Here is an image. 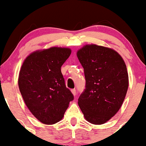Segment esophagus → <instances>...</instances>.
I'll list each match as a JSON object with an SVG mask.
<instances>
[{
  "label": "esophagus",
  "instance_id": "obj_1",
  "mask_svg": "<svg viewBox=\"0 0 146 146\" xmlns=\"http://www.w3.org/2000/svg\"><path fill=\"white\" fill-rule=\"evenodd\" d=\"M72 93L74 96H75V95H76V89H72Z\"/></svg>",
  "mask_w": 146,
  "mask_h": 146
}]
</instances>
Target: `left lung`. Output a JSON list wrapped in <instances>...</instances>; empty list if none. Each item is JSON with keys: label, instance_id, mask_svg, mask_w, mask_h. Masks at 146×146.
Returning a JSON list of instances; mask_svg holds the SVG:
<instances>
[{"label": "left lung", "instance_id": "8db88e82", "mask_svg": "<svg viewBox=\"0 0 146 146\" xmlns=\"http://www.w3.org/2000/svg\"><path fill=\"white\" fill-rule=\"evenodd\" d=\"M76 56L86 79V89L78 99L79 108L88 122L105 123L119 111L126 95L125 62L113 49L94 44L79 49Z\"/></svg>", "mask_w": 146, "mask_h": 146}]
</instances>
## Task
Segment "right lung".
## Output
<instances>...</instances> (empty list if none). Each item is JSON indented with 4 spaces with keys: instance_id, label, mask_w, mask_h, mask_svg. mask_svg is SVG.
<instances>
[{
    "instance_id": "add662e5",
    "label": "right lung",
    "mask_w": 146,
    "mask_h": 146,
    "mask_svg": "<svg viewBox=\"0 0 146 146\" xmlns=\"http://www.w3.org/2000/svg\"><path fill=\"white\" fill-rule=\"evenodd\" d=\"M71 49L52 47L37 50L24 60L18 76V86L32 114L44 124L62 120L74 96L66 87L61 67Z\"/></svg>"
}]
</instances>
